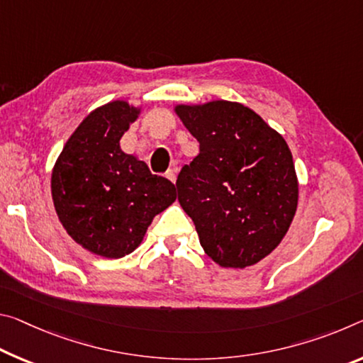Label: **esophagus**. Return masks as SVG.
<instances>
[{"label":"esophagus","mask_w":363,"mask_h":363,"mask_svg":"<svg viewBox=\"0 0 363 363\" xmlns=\"http://www.w3.org/2000/svg\"><path fill=\"white\" fill-rule=\"evenodd\" d=\"M166 177H168L171 182H176V169H169L166 172Z\"/></svg>","instance_id":"1"}]
</instances>
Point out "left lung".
<instances>
[{
    "instance_id": "left-lung-1",
    "label": "left lung",
    "mask_w": 363,
    "mask_h": 363,
    "mask_svg": "<svg viewBox=\"0 0 363 363\" xmlns=\"http://www.w3.org/2000/svg\"><path fill=\"white\" fill-rule=\"evenodd\" d=\"M200 152L177 176V200L200 245L224 268L255 264L278 247L297 210L286 140L255 111L216 100L176 108Z\"/></svg>"
}]
</instances>
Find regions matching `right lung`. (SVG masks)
Segmentation results:
<instances>
[{"label":"right lung","mask_w":363,"mask_h":363,"mask_svg":"<svg viewBox=\"0 0 363 363\" xmlns=\"http://www.w3.org/2000/svg\"><path fill=\"white\" fill-rule=\"evenodd\" d=\"M139 109L111 101L69 137L51 174L57 218L84 249L106 258L134 252L147 228L176 200V187L125 155L119 140Z\"/></svg>","instance_id":"1"}]
</instances>
